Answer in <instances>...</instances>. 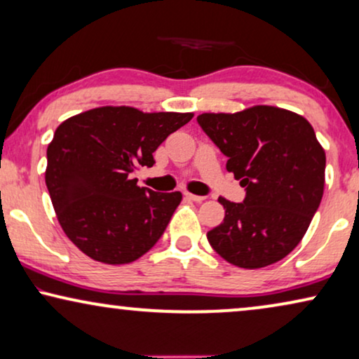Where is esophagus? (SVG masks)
Wrapping results in <instances>:
<instances>
[{"label":"esophagus","instance_id":"obj_1","mask_svg":"<svg viewBox=\"0 0 359 359\" xmlns=\"http://www.w3.org/2000/svg\"><path fill=\"white\" fill-rule=\"evenodd\" d=\"M184 196L191 201H194V203H203V201L205 199L204 196H198V194H191V193H184Z\"/></svg>","mask_w":359,"mask_h":359}]
</instances>
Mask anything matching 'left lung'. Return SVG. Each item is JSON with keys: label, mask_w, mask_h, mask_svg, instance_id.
I'll use <instances>...</instances> for the list:
<instances>
[{"label": "left lung", "mask_w": 359, "mask_h": 359, "mask_svg": "<svg viewBox=\"0 0 359 359\" xmlns=\"http://www.w3.org/2000/svg\"><path fill=\"white\" fill-rule=\"evenodd\" d=\"M245 188L243 203L224 205V222L208 240L225 262L257 269L287 257L307 232L325 184V151L296 112L253 106L235 114L198 116Z\"/></svg>", "instance_id": "1"}]
</instances>
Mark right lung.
<instances>
[{
  "label": "right lung",
  "mask_w": 359,
  "mask_h": 359,
  "mask_svg": "<svg viewBox=\"0 0 359 359\" xmlns=\"http://www.w3.org/2000/svg\"><path fill=\"white\" fill-rule=\"evenodd\" d=\"M191 119V112L104 106L57 127L47 147L46 184L63 232L83 253L126 264L158 242L183 196L140 188L130 175L154 166L161 142Z\"/></svg>",
  "instance_id": "obj_1"
}]
</instances>
